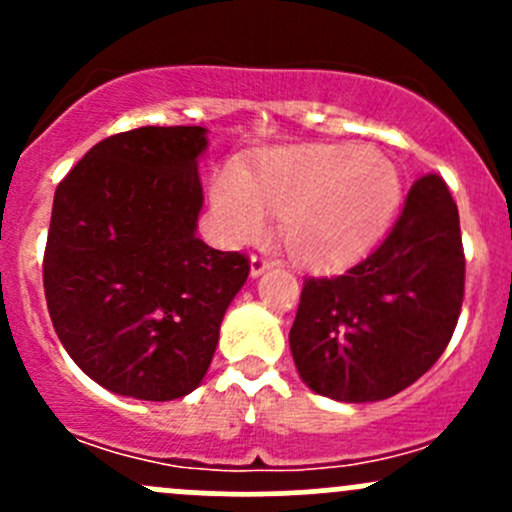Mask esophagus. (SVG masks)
I'll return each mask as SVG.
<instances>
[{
  "label": "esophagus",
  "mask_w": 512,
  "mask_h": 512,
  "mask_svg": "<svg viewBox=\"0 0 512 512\" xmlns=\"http://www.w3.org/2000/svg\"><path fill=\"white\" fill-rule=\"evenodd\" d=\"M267 270H270V262H267L265 257H260V255L250 257V277H260L262 272H267Z\"/></svg>",
  "instance_id": "obj_1"
}]
</instances>
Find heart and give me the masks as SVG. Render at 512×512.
<instances>
[{
    "label": "heart",
    "instance_id": "heart-1",
    "mask_svg": "<svg viewBox=\"0 0 512 512\" xmlns=\"http://www.w3.org/2000/svg\"><path fill=\"white\" fill-rule=\"evenodd\" d=\"M401 178L389 156L352 143L280 148L252 173L227 163L210 185L218 232L230 245L265 240L272 215L302 265H342L374 245L394 218Z\"/></svg>",
    "mask_w": 512,
    "mask_h": 512
}]
</instances>
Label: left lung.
Listing matches in <instances>:
<instances>
[{
  "label": "left lung",
  "instance_id": "left-lung-1",
  "mask_svg": "<svg viewBox=\"0 0 512 512\" xmlns=\"http://www.w3.org/2000/svg\"><path fill=\"white\" fill-rule=\"evenodd\" d=\"M463 280L458 208L443 178L423 175L369 255L332 277L304 280L289 329L299 379L344 404L404 391L451 342Z\"/></svg>",
  "mask_w": 512,
  "mask_h": 512
}]
</instances>
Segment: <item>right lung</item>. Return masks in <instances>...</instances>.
<instances>
[{
    "instance_id": "obj_1",
    "label": "right lung",
    "mask_w": 512,
    "mask_h": 512,
    "mask_svg": "<svg viewBox=\"0 0 512 512\" xmlns=\"http://www.w3.org/2000/svg\"><path fill=\"white\" fill-rule=\"evenodd\" d=\"M203 126H143L96 143L59 183L44 292L61 344L118 396L198 389L220 324L250 275L198 230Z\"/></svg>"
}]
</instances>
